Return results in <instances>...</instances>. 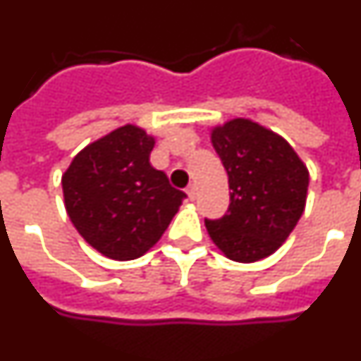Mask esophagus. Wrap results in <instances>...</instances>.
<instances>
[{"instance_id": "esophagus-1", "label": "esophagus", "mask_w": 361, "mask_h": 361, "mask_svg": "<svg viewBox=\"0 0 361 361\" xmlns=\"http://www.w3.org/2000/svg\"><path fill=\"white\" fill-rule=\"evenodd\" d=\"M186 195H188V199H190V200L195 199V195H197L195 186H188V188H186Z\"/></svg>"}]
</instances>
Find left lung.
Returning <instances> with one entry per match:
<instances>
[{"label": "left lung", "instance_id": "8db88e82", "mask_svg": "<svg viewBox=\"0 0 361 361\" xmlns=\"http://www.w3.org/2000/svg\"><path fill=\"white\" fill-rule=\"evenodd\" d=\"M229 178V208L206 220L213 244L229 260L250 264L275 253L305 209L309 170L282 135L237 117L212 130Z\"/></svg>", "mask_w": 361, "mask_h": 361}]
</instances>
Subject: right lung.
Returning <instances> with one entry per match:
<instances>
[{"label":"right lung","mask_w":361,"mask_h":361,"mask_svg":"<svg viewBox=\"0 0 361 361\" xmlns=\"http://www.w3.org/2000/svg\"><path fill=\"white\" fill-rule=\"evenodd\" d=\"M153 146L146 130L124 124L85 146L61 177L73 228L111 260L148 253L186 197L149 164Z\"/></svg>","instance_id":"add662e5"}]
</instances>
